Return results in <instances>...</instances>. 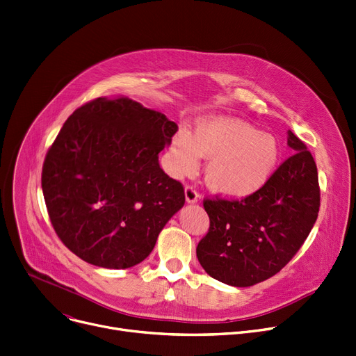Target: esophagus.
Instances as JSON below:
<instances>
[{"mask_svg":"<svg viewBox=\"0 0 356 356\" xmlns=\"http://www.w3.org/2000/svg\"><path fill=\"white\" fill-rule=\"evenodd\" d=\"M184 195H186V200L188 203H195L199 200V193L196 191V187L193 184H187L184 188Z\"/></svg>","mask_w":356,"mask_h":356,"instance_id":"34e87169","label":"esophagus"}]
</instances>
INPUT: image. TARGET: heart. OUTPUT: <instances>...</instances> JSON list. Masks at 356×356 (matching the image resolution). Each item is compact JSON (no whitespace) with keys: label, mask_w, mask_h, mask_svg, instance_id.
<instances>
[{"label":"heart","mask_w":356,"mask_h":356,"mask_svg":"<svg viewBox=\"0 0 356 356\" xmlns=\"http://www.w3.org/2000/svg\"><path fill=\"white\" fill-rule=\"evenodd\" d=\"M200 156L209 159L206 180L213 191L233 199L259 192L279 163V143L269 134L239 118H203L195 134L179 129L170 146L175 173L193 172Z\"/></svg>","instance_id":"1"}]
</instances>
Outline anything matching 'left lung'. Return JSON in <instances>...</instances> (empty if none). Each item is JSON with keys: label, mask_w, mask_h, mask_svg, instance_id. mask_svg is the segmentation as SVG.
I'll return each instance as SVG.
<instances>
[{"label": "left lung", "mask_w": 356, "mask_h": 356, "mask_svg": "<svg viewBox=\"0 0 356 356\" xmlns=\"http://www.w3.org/2000/svg\"><path fill=\"white\" fill-rule=\"evenodd\" d=\"M288 145L295 153L254 195L204 197L210 226L196 254L213 279L253 286L285 268L309 236L321 206L316 163L292 131Z\"/></svg>", "instance_id": "left-lung-1"}]
</instances>
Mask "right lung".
I'll list each match as a JSON object with an SVG mask.
<instances>
[{
    "instance_id": "right-lung-1",
    "label": "right lung",
    "mask_w": 356,
    "mask_h": 356,
    "mask_svg": "<svg viewBox=\"0 0 356 356\" xmlns=\"http://www.w3.org/2000/svg\"><path fill=\"white\" fill-rule=\"evenodd\" d=\"M177 124L126 97L94 99L71 114L45 154L41 187L60 241L84 262L131 268L184 204L159 153Z\"/></svg>"
}]
</instances>
